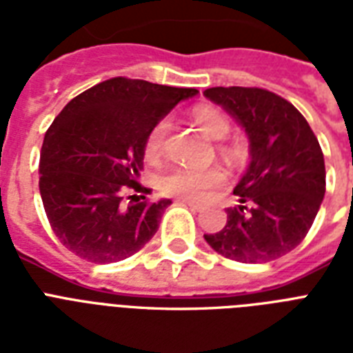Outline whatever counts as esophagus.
I'll return each mask as SVG.
<instances>
[{
	"label": "esophagus",
	"instance_id": "esophagus-1",
	"mask_svg": "<svg viewBox=\"0 0 353 353\" xmlns=\"http://www.w3.org/2000/svg\"><path fill=\"white\" fill-rule=\"evenodd\" d=\"M177 203L181 205H187V207H190L192 210H201V205L196 203V201H192V199H187V198H179L177 199Z\"/></svg>",
	"mask_w": 353,
	"mask_h": 353
}]
</instances>
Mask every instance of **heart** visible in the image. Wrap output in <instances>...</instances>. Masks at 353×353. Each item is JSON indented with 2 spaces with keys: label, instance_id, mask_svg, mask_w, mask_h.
<instances>
[{
  "label": "heart",
  "instance_id": "1",
  "mask_svg": "<svg viewBox=\"0 0 353 353\" xmlns=\"http://www.w3.org/2000/svg\"><path fill=\"white\" fill-rule=\"evenodd\" d=\"M194 121L207 137L214 139V141L227 137V133L231 130L229 119L220 110L210 106H201L198 110H194ZM168 128H170L168 119H161L148 132L146 141H144V154H146L148 159L159 157ZM223 181H225V176L218 168L188 170V168L174 166V168H168V170L161 174L159 179H157V187H159L161 192L168 194V196L201 199L207 194V190L220 187Z\"/></svg>",
  "mask_w": 353,
  "mask_h": 353
}]
</instances>
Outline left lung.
I'll use <instances>...</instances> for the list:
<instances>
[{"label":"left lung","instance_id":"obj_1","mask_svg":"<svg viewBox=\"0 0 353 353\" xmlns=\"http://www.w3.org/2000/svg\"><path fill=\"white\" fill-rule=\"evenodd\" d=\"M249 137V166L234 187L240 205L205 240L241 263L271 262L306 238L326 192L324 155L315 133L291 102L260 88H210Z\"/></svg>","mask_w":353,"mask_h":353}]
</instances>
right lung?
I'll return each mask as SVG.
<instances>
[{
    "label": "right lung",
    "mask_w": 353,
    "mask_h": 353,
    "mask_svg": "<svg viewBox=\"0 0 353 353\" xmlns=\"http://www.w3.org/2000/svg\"><path fill=\"white\" fill-rule=\"evenodd\" d=\"M194 95V88L117 77L58 113L41 144L40 194L52 232L69 251L112 263L152 240L172 201H150L137 183L144 141L155 122Z\"/></svg>",
    "instance_id": "right-lung-1"
}]
</instances>
